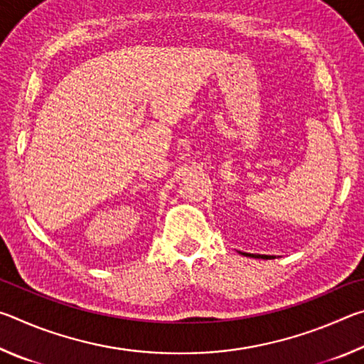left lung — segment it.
Here are the masks:
<instances>
[{"instance_id": "left-lung-1", "label": "left lung", "mask_w": 364, "mask_h": 364, "mask_svg": "<svg viewBox=\"0 0 364 364\" xmlns=\"http://www.w3.org/2000/svg\"><path fill=\"white\" fill-rule=\"evenodd\" d=\"M244 255H247V257H254V258H271V257H268V255H254V254H244Z\"/></svg>"}]
</instances>
